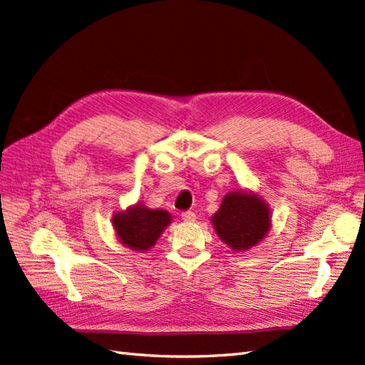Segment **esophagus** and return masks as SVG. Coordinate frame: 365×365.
I'll return each mask as SVG.
<instances>
[{
	"label": "esophagus",
	"mask_w": 365,
	"mask_h": 365,
	"mask_svg": "<svg viewBox=\"0 0 365 365\" xmlns=\"http://www.w3.org/2000/svg\"><path fill=\"white\" fill-rule=\"evenodd\" d=\"M182 219L185 222H194L195 220V214L192 211H185V212H182Z\"/></svg>",
	"instance_id": "obj_1"
}]
</instances>
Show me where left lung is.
Wrapping results in <instances>:
<instances>
[{"label": "left lung", "mask_w": 365, "mask_h": 365, "mask_svg": "<svg viewBox=\"0 0 365 365\" xmlns=\"http://www.w3.org/2000/svg\"><path fill=\"white\" fill-rule=\"evenodd\" d=\"M211 220L217 236L236 251L257 245L272 227L267 203L247 191L227 194Z\"/></svg>", "instance_id": "obj_1"}]
</instances>
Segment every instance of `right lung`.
<instances>
[{
	"label": "right lung",
	"mask_w": 365,
	"mask_h": 365,
	"mask_svg": "<svg viewBox=\"0 0 365 365\" xmlns=\"http://www.w3.org/2000/svg\"><path fill=\"white\" fill-rule=\"evenodd\" d=\"M112 223L121 244L135 251H146L155 245L162 231L171 223V214L165 210H149L137 203L117 212Z\"/></svg>",
	"instance_id": "obj_1"
}]
</instances>
